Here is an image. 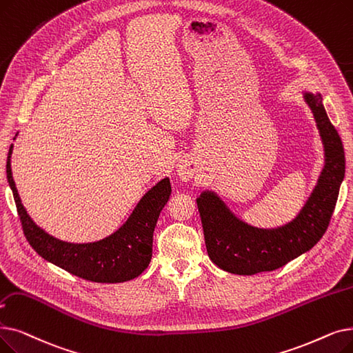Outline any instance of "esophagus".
Listing matches in <instances>:
<instances>
[{"label": "esophagus", "mask_w": 353, "mask_h": 353, "mask_svg": "<svg viewBox=\"0 0 353 353\" xmlns=\"http://www.w3.org/2000/svg\"><path fill=\"white\" fill-rule=\"evenodd\" d=\"M176 173H177V176H179L180 180L189 181V180L193 177V174H194V168H193V165H192L190 163L181 161V163H179V165H177Z\"/></svg>", "instance_id": "obj_1"}]
</instances>
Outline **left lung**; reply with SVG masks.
I'll list each match as a JSON object with an SVG mask.
<instances>
[{
    "label": "left lung",
    "mask_w": 353,
    "mask_h": 353,
    "mask_svg": "<svg viewBox=\"0 0 353 353\" xmlns=\"http://www.w3.org/2000/svg\"><path fill=\"white\" fill-rule=\"evenodd\" d=\"M301 94L313 112L325 164L293 219L277 228H258L242 221L212 189H205L196 199L209 258L223 271L239 275L274 271L310 251L326 232L345 177V151L320 92Z\"/></svg>",
    "instance_id": "1"
}]
</instances>
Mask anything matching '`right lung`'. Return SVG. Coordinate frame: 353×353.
<instances>
[{
  "instance_id": "obj_1",
  "label": "right lung",
  "mask_w": 353,
  "mask_h": 353,
  "mask_svg": "<svg viewBox=\"0 0 353 353\" xmlns=\"http://www.w3.org/2000/svg\"><path fill=\"white\" fill-rule=\"evenodd\" d=\"M12 147L11 144L7 157V180L23 232L32 248L46 261L89 281L114 284L139 277L151 261L152 234L160 212L172 194L170 179L164 177L152 186L140 199L128 219L111 235L95 242H68L46 232L23 206L11 172Z\"/></svg>"
}]
</instances>
